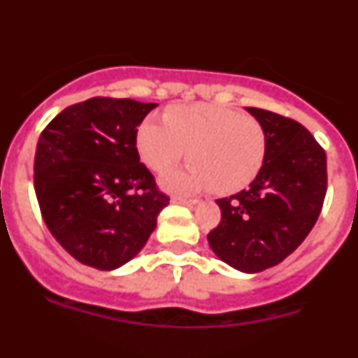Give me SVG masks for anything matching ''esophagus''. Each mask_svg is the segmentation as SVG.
<instances>
[{
    "instance_id": "34e87169",
    "label": "esophagus",
    "mask_w": 358,
    "mask_h": 358,
    "mask_svg": "<svg viewBox=\"0 0 358 358\" xmlns=\"http://www.w3.org/2000/svg\"><path fill=\"white\" fill-rule=\"evenodd\" d=\"M172 202H176V204H186V206H195V204H199V199H188V197H181V195H173L172 197Z\"/></svg>"
}]
</instances>
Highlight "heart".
Wrapping results in <instances>:
<instances>
[{"mask_svg":"<svg viewBox=\"0 0 358 358\" xmlns=\"http://www.w3.org/2000/svg\"><path fill=\"white\" fill-rule=\"evenodd\" d=\"M166 122L148 116L136 131V150L152 172L164 173L185 159L186 172L164 179L172 189H210L236 194L260 173L267 156V136L258 120L210 103L170 107Z\"/></svg>","mask_w":358,"mask_h":358,"instance_id":"1","label":"heart"}]
</instances>
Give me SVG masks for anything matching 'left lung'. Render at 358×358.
<instances>
[{
    "instance_id": "obj_1",
    "label": "left lung",
    "mask_w": 358,
    "mask_h": 358,
    "mask_svg": "<svg viewBox=\"0 0 358 358\" xmlns=\"http://www.w3.org/2000/svg\"><path fill=\"white\" fill-rule=\"evenodd\" d=\"M245 109L264 127L267 156L248 189L218 199L222 218L208 242L231 267L260 273L292 255L317 222L327 195V152L296 120Z\"/></svg>"
}]
</instances>
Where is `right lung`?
I'll return each instance as SVG.
<instances>
[{"instance_id": "add662e5", "label": "right lung", "mask_w": 358, "mask_h": 358, "mask_svg": "<svg viewBox=\"0 0 358 358\" xmlns=\"http://www.w3.org/2000/svg\"><path fill=\"white\" fill-rule=\"evenodd\" d=\"M157 103L94 96L41 132L34 186L50 233L80 264L113 271L132 260L170 197L140 163L136 131Z\"/></svg>"}]
</instances>
